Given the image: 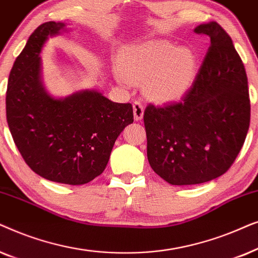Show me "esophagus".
Listing matches in <instances>:
<instances>
[{
    "mask_svg": "<svg viewBox=\"0 0 258 258\" xmlns=\"http://www.w3.org/2000/svg\"><path fill=\"white\" fill-rule=\"evenodd\" d=\"M134 117H135L136 121H141L143 118L144 115V107L140 102H134Z\"/></svg>",
    "mask_w": 258,
    "mask_h": 258,
    "instance_id": "34e87169",
    "label": "esophagus"
}]
</instances>
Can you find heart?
I'll return each instance as SVG.
<instances>
[{
	"instance_id": "b5f03b06",
	"label": "heart",
	"mask_w": 258,
	"mask_h": 258,
	"mask_svg": "<svg viewBox=\"0 0 258 258\" xmlns=\"http://www.w3.org/2000/svg\"><path fill=\"white\" fill-rule=\"evenodd\" d=\"M121 80L143 83L148 96L157 101L178 100L195 82L199 58L190 48L168 40H151L129 45L119 54Z\"/></svg>"
}]
</instances>
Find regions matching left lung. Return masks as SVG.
I'll return each instance as SVG.
<instances>
[{
  "label": "left lung",
  "mask_w": 258,
  "mask_h": 258,
  "mask_svg": "<svg viewBox=\"0 0 258 258\" xmlns=\"http://www.w3.org/2000/svg\"><path fill=\"white\" fill-rule=\"evenodd\" d=\"M194 31L208 35L210 47L192 87L179 102L149 104L143 116L150 167L172 185L223 175L250 124L248 77L230 36L214 21Z\"/></svg>",
  "instance_id": "8db88e82"
}]
</instances>
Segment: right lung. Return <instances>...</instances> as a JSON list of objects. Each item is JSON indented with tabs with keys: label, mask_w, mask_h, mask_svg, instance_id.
Instances as JSON below:
<instances>
[{
	"label": "right lung",
	"mask_w": 258,
	"mask_h": 258,
	"mask_svg": "<svg viewBox=\"0 0 258 258\" xmlns=\"http://www.w3.org/2000/svg\"><path fill=\"white\" fill-rule=\"evenodd\" d=\"M68 31L45 22L30 35L8 80L7 122L29 168L49 181L81 185L107 167L119 134L134 122L130 103H116L97 90L55 97L42 80L41 51L49 37Z\"/></svg>",
	"instance_id": "obj_1"
}]
</instances>
